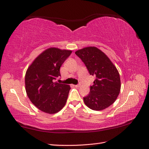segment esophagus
Masks as SVG:
<instances>
[{"label":"esophagus","instance_id":"obj_1","mask_svg":"<svg viewBox=\"0 0 149 149\" xmlns=\"http://www.w3.org/2000/svg\"><path fill=\"white\" fill-rule=\"evenodd\" d=\"M80 86H81V84H78L74 85V86H75L76 88H79V87H80Z\"/></svg>","mask_w":149,"mask_h":149}]
</instances>
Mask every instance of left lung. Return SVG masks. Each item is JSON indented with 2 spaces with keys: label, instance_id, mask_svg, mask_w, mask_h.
I'll list each match as a JSON object with an SVG mask.
<instances>
[{
  "label": "left lung",
  "instance_id": "left-lung-1",
  "mask_svg": "<svg viewBox=\"0 0 149 149\" xmlns=\"http://www.w3.org/2000/svg\"><path fill=\"white\" fill-rule=\"evenodd\" d=\"M77 55L86 66L90 75L96 79L90 86V92L83 100L89 108L101 111L112 104L120 90V76L113 63L96 47H90L76 51Z\"/></svg>",
  "mask_w": 149,
  "mask_h": 149
}]
</instances>
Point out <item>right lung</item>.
<instances>
[{"label":"right lung","instance_id":"1","mask_svg":"<svg viewBox=\"0 0 149 149\" xmlns=\"http://www.w3.org/2000/svg\"><path fill=\"white\" fill-rule=\"evenodd\" d=\"M71 52L56 48H48L36 58L26 72L27 96L44 112L56 113L65 105L71 88L55 81L61 76L60 67Z\"/></svg>","mask_w":149,"mask_h":149}]
</instances>
